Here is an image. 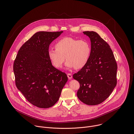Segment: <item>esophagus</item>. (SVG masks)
<instances>
[{
	"label": "esophagus",
	"instance_id": "obj_1",
	"mask_svg": "<svg viewBox=\"0 0 134 134\" xmlns=\"http://www.w3.org/2000/svg\"><path fill=\"white\" fill-rule=\"evenodd\" d=\"M67 76H68V78L70 79H71L72 78V74H70V73H68V74H67Z\"/></svg>",
	"mask_w": 134,
	"mask_h": 134
}]
</instances>
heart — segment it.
Listing matches in <instances>:
<instances>
[{
  "label": "heart",
  "instance_id": "b5f03b06",
  "mask_svg": "<svg viewBox=\"0 0 134 134\" xmlns=\"http://www.w3.org/2000/svg\"><path fill=\"white\" fill-rule=\"evenodd\" d=\"M56 49L50 48L48 56L56 68H61L65 61L69 68L79 69L88 62L91 53L89 43L85 40H77L72 37L60 39L55 45Z\"/></svg>",
  "mask_w": 134,
  "mask_h": 134
}]
</instances>
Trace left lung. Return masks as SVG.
I'll list each match as a JSON object with an SVG mask.
<instances>
[{"label": "left lung", "mask_w": 134, "mask_h": 134, "mask_svg": "<svg viewBox=\"0 0 134 134\" xmlns=\"http://www.w3.org/2000/svg\"><path fill=\"white\" fill-rule=\"evenodd\" d=\"M91 40L90 55L87 63L73 78L80 87L78 98L89 105L99 104L106 100L116 85L117 63L109 44L94 31H84Z\"/></svg>", "instance_id": "obj_1"}]
</instances>
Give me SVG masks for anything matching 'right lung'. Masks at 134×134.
<instances>
[{"label":"right lung","mask_w":134,"mask_h":134,"mask_svg":"<svg viewBox=\"0 0 134 134\" xmlns=\"http://www.w3.org/2000/svg\"><path fill=\"white\" fill-rule=\"evenodd\" d=\"M63 31H40L20 48L13 64L17 88L26 99L40 108L57 102L68 81L65 73L54 67L48 56L50 44Z\"/></svg>","instance_id":"1"}]
</instances>
